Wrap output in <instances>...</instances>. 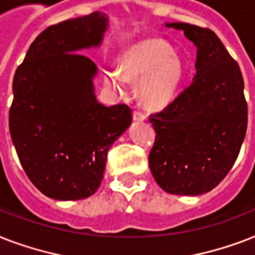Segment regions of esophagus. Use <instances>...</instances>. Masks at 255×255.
Here are the masks:
<instances>
[{
    "mask_svg": "<svg viewBox=\"0 0 255 255\" xmlns=\"http://www.w3.org/2000/svg\"><path fill=\"white\" fill-rule=\"evenodd\" d=\"M147 119V116H145V114L141 111H137V110H135L133 111V120H136V122H143V120Z\"/></svg>",
    "mask_w": 255,
    "mask_h": 255,
    "instance_id": "esophagus-1",
    "label": "esophagus"
}]
</instances>
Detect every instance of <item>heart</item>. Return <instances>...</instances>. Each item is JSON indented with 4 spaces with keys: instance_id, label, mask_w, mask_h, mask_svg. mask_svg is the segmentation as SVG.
Returning a JSON list of instances; mask_svg holds the SVG:
<instances>
[{
    "instance_id": "1",
    "label": "heart",
    "mask_w": 255,
    "mask_h": 255,
    "mask_svg": "<svg viewBox=\"0 0 255 255\" xmlns=\"http://www.w3.org/2000/svg\"><path fill=\"white\" fill-rule=\"evenodd\" d=\"M184 79V67L174 49L164 39L151 38L131 46L122 55V70L106 71L104 81L123 92L129 81L140 83V98L149 108L165 107L177 95Z\"/></svg>"
}]
</instances>
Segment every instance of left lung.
Masks as SVG:
<instances>
[{"label": "left lung", "mask_w": 255, "mask_h": 255, "mask_svg": "<svg viewBox=\"0 0 255 255\" xmlns=\"http://www.w3.org/2000/svg\"><path fill=\"white\" fill-rule=\"evenodd\" d=\"M197 47L193 82L160 112L149 115L156 132L148 163L170 194L198 196L216 188L236 163L248 128V103L240 66L210 29L184 22Z\"/></svg>", "instance_id": "left-lung-1"}]
</instances>
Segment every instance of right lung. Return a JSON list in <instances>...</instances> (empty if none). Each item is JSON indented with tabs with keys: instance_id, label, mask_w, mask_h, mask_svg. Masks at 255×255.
I'll list each match as a JSON object with an SVG mask.
<instances>
[{
	"instance_id": "obj_1",
	"label": "right lung",
	"mask_w": 255,
	"mask_h": 255,
	"mask_svg": "<svg viewBox=\"0 0 255 255\" xmlns=\"http://www.w3.org/2000/svg\"><path fill=\"white\" fill-rule=\"evenodd\" d=\"M106 27L100 13L50 26L14 74L10 135L30 181L50 198L95 193L108 149L132 122L127 104L106 107L96 100V65L78 53L99 46Z\"/></svg>"
}]
</instances>
